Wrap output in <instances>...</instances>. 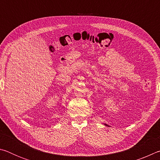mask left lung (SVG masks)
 I'll return each mask as SVG.
<instances>
[{"label": "left lung", "mask_w": 160, "mask_h": 160, "mask_svg": "<svg viewBox=\"0 0 160 160\" xmlns=\"http://www.w3.org/2000/svg\"><path fill=\"white\" fill-rule=\"evenodd\" d=\"M104 125H105V126H109L107 125V124H104Z\"/></svg>", "instance_id": "8db88e82"}]
</instances>
